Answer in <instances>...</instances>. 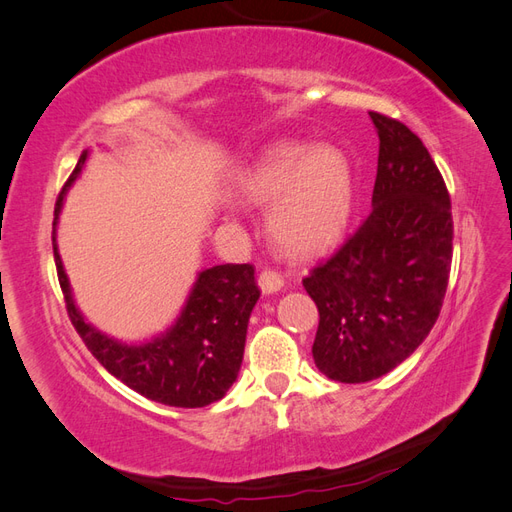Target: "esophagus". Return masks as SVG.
<instances>
[{
    "label": "esophagus",
    "mask_w": 512,
    "mask_h": 512,
    "mask_svg": "<svg viewBox=\"0 0 512 512\" xmlns=\"http://www.w3.org/2000/svg\"><path fill=\"white\" fill-rule=\"evenodd\" d=\"M258 286L265 294H273V292L284 288V277L271 269H265L258 275Z\"/></svg>",
    "instance_id": "obj_1"
}]
</instances>
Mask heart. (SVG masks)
Wrapping results in <instances>:
<instances>
[{"instance_id":"obj_1","label":"heart","mask_w":512,"mask_h":512,"mask_svg":"<svg viewBox=\"0 0 512 512\" xmlns=\"http://www.w3.org/2000/svg\"><path fill=\"white\" fill-rule=\"evenodd\" d=\"M245 205L267 209V230L292 256H314L339 241L352 215V175L342 151L275 143L239 181Z\"/></svg>"}]
</instances>
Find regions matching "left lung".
I'll return each instance as SVG.
<instances>
[{"label":"left lung","mask_w":512,"mask_h":512,"mask_svg":"<svg viewBox=\"0 0 512 512\" xmlns=\"http://www.w3.org/2000/svg\"><path fill=\"white\" fill-rule=\"evenodd\" d=\"M369 117L380 138L371 213L303 280L320 314L314 363L346 384L389 374L425 342L453 260L451 198L427 147L401 121Z\"/></svg>","instance_id":"obj_1"}]
</instances>
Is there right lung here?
Returning a JSON list of instances; mask_svg holds the SVG:
<instances>
[{"mask_svg":"<svg viewBox=\"0 0 512 512\" xmlns=\"http://www.w3.org/2000/svg\"><path fill=\"white\" fill-rule=\"evenodd\" d=\"M89 151L61 190L53 220V252L68 316L100 365L138 395L164 406L205 408L220 401L243 363L247 322L260 297L252 265H218L198 271L177 320L141 344H126L87 322L74 301L57 250V224L64 198L81 177Z\"/></svg>","mask_w":512,"mask_h":512,"instance_id":"right-lung-1","label":"right lung"}]
</instances>
